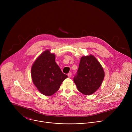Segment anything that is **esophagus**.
<instances>
[{
	"mask_svg": "<svg viewBox=\"0 0 132 132\" xmlns=\"http://www.w3.org/2000/svg\"><path fill=\"white\" fill-rule=\"evenodd\" d=\"M71 75H72L71 72H69V73H68V77H71Z\"/></svg>",
	"mask_w": 132,
	"mask_h": 132,
	"instance_id": "obj_1",
	"label": "esophagus"
}]
</instances>
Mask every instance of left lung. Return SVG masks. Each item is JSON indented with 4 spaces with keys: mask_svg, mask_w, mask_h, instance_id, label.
I'll return each instance as SVG.
<instances>
[{
    "mask_svg": "<svg viewBox=\"0 0 132 132\" xmlns=\"http://www.w3.org/2000/svg\"><path fill=\"white\" fill-rule=\"evenodd\" d=\"M104 77L103 67L95 56L90 54L81 57L73 81L81 93L90 95L99 88Z\"/></svg>",
    "mask_w": 132,
    "mask_h": 132,
    "instance_id": "8db88e82",
    "label": "left lung"
}]
</instances>
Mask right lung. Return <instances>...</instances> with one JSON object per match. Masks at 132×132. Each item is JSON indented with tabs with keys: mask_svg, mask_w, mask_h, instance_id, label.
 Masks as SVG:
<instances>
[{
	"mask_svg": "<svg viewBox=\"0 0 132 132\" xmlns=\"http://www.w3.org/2000/svg\"><path fill=\"white\" fill-rule=\"evenodd\" d=\"M31 77L37 89L46 96L54 94L68 77L55 62V55L48 50L43 52L33 64Z\"/></svg>",
	"mask_w": 132,
	"mask_h": 132,
	"instance_id": "right-lung-1",
	"label": "right lung"
}]
</instances>
